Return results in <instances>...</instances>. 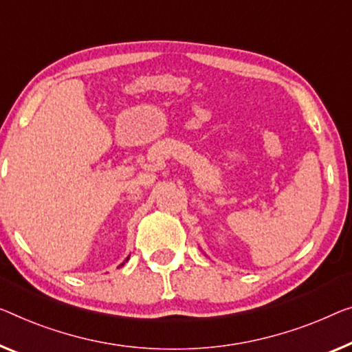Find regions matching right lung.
<instances>
[{
	"label": "right lung",
	"instance_id": "add662e5",
	"mask_svg": "<svg viewBox=\"0 0 352 352\" xmlns=\"http://www.w3.org/2000/svg\"><path fill=\"white\" fill-rule=\"evenodd\" d=\"M128 259H129V256H128V258H126V259H124V262H128ZM124 262H122V264H120L118 267H122V265H124Z\"/></svg>",
	"mask_w": 352,
	"mask_h": 352
}]
</instances>
